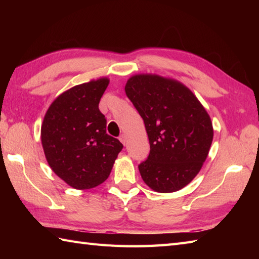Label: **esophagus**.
<instances>
[{
  "label": "esophagus",
  "mask_w": 259,
  "mask_h": 259,
  "mask_svg": "<svg viewBox=\"0 0 259 259\" xmlns=\"http://www.w3.org/2000/svg\"><path fill=\"white\" fill-rule=\"evenodd\" d=\"M119 140L122 142L123 145H125L126 144V137H125V135H121L120 137H119Z\"/></svg>",
  "instance_id": "1"
}]
</instances>
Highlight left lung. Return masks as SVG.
<instances>
[{"instance_id":"8db88e82","label":"left lung","mask_w":259,"mask_h":259,"mask_svg":"<svg viewBox=\"0 0 259 259\" xmlns=\"http://www.w3.org/2000/svg\"><path fill=\"white\" fill-rule=\"evenodd\" d=\"M125 95L144 119L150 152L139 164L145 183L158 192H174L200 171L210 149V117L188 88L157 74H137Z\"/></svg>"}]
</instances>
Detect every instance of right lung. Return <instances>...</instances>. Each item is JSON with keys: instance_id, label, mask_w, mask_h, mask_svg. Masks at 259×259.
Returning a JSON list of instances; mask_svg holds the SVG:
<instances>
[{"instance_id": "right-lung-1", "label": "right lung", "mask_w": 259, "mask_h": 259, "mask_svg": "<svg viewBox=\"0 0 259 259\" xmlns=\"http://www.w3.org/2000/svg\"><path fill=\"white\" fill-rule=\"evenodd\" d=\"M109 79L71 88L54 100L41 126L49 166L74 189H90L109 177L122 144L106 131L99 102Z\"/></svg>"}]
</instances>
